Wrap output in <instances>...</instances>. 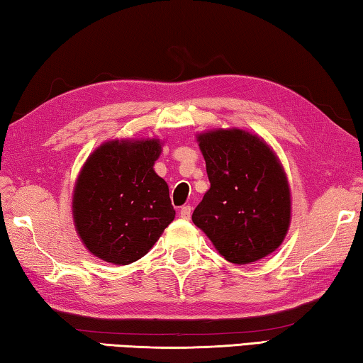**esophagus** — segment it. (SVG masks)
I'll list each match as a JSON object with an SVG mask.
<instances>
[{"label":"esophagus","instance_id":"1","mask_svg":"<svg viewBox=\"0 0 363 363\" xmlns=\"http://www.w3.org/2000/svg\"><path fill=\"white\" fill-rule=\"evenodd\" d=\"M191 212H193L191 206H183L180 209V217L185 218V220H189V217H191Z\"/></svg>","mask_w":363,"mask_h":363}]
</instances>
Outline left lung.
Returning <instances> with one entry per match:
<instances>
[{"instance_id":"1","label":"left lung","mask_w":363,"mask_h":363,"mask_svg":"<svg viewBox=\"0 0 363 363\" xmlns=\"http://www.w3.org/2000/svg\"><path fill=\"white\" fill-rule=\"evenodd\" d=\"M211 188L193 212L228 262L246 265L275 252L291 223V189L277 152L242 128L196 135Z\"/></svg>"}]
</instances>
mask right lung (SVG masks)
<instances>
[{"mask_svg": "<svg viewBox=\"0 0 363 363\" xmlns=\"http://www.w3.org/2000/svg\"><path fill=\"white\" fill-rule=\"evenodd\" d=\"M164 141H104L82 165L72 193L77 235L104 262L128 265L174 222L169 185L154 172Z\"/></svg>", "mask_w": 363, "mask_h": 363, "instance_id": "right-lung-1", "label": "right lung"}]
</instances>
